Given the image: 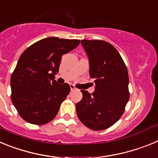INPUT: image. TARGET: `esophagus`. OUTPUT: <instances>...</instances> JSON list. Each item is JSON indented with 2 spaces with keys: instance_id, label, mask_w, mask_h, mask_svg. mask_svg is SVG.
Returning a JSON list of instances; mask_svg holds the SVG:
<instances>
[{
  "instance_id": "esophagus-1",
  "label": "esophagus",
  "mask_w": 158,
  "mask_h": 158,
  "mask_svg": "<svg viewBox=\"0 0 158 158\" xmlns=\"http://www.w3.org/2000/svg\"><path fill=\"white\" fill-rule=\"evenodd\" d=\"M70 89H71V91H73V90H75L76 89V88H75V86L73 85H70Z\"/></svg>"
}]
</instances>
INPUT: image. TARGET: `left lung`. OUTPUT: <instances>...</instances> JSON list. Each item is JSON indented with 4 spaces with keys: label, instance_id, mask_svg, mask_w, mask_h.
I'll list each match as a JSON object with an SVG mask.
<instances>
[{
    "label": "left lung",
    "instance_id": "8db88e82",
    "mask_svg": "<svg viewBox=\"0 0 158 158\" xmlns=\"http://www.w3.org/2000/svg\"><path fill=\"white\" fill-rule=\"evenodd\" d=\"M89 61V74L94 80L92 94L81 90L76 104L81 122L93 131L110 127L120 118L129 100V77L122 57L111 44L103 40H81Z\"/></svg>",
    "mask_w": 158,
    "mask_h": 158
}]
</instances>
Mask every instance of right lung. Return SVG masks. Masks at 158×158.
Returning <instances> with one entry per match:
<instances>
[{
    "label": "right lung",
    "mask_w": 158,
    "mask_h": 158,
    "mask_svg": "<svg viewBox=\"0 0 158 158\" xmlns=\"http://www.w3.org/2000/svg\"><path fill=\"white\" fill-rule=\"evenodd\" d=\"M78 40L49 37L36 42L20 55L11 77V99L19 115L31 124L54 119L70 92L69 84L54 80L63 54L76 48Z\"/></svg>",
    "instance_id": "add662e5"
}]
</instances>
